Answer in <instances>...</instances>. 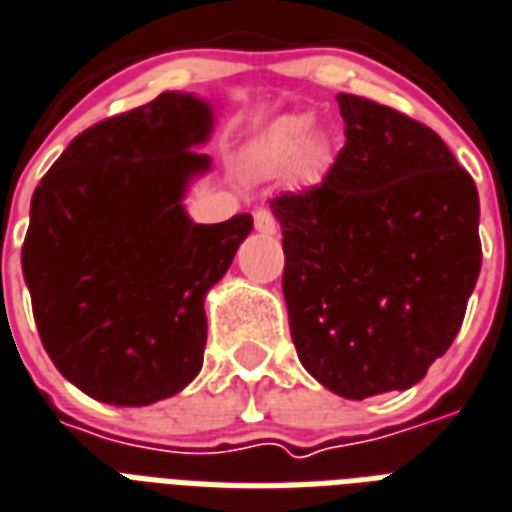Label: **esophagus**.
<instances>
[{"label": "esophagus", "instance_id": "1", "mask_svg": "<svg viewBox=\"0 0 512 512\" xmlns=\"http://www.w3.org/2000/svg\"><path fill=\"white\" fill-rule=\"evenodd\" d=\"M255 230H260V233H265V236H273V233H276V217H273L268 209H257Z\"/></svg>", "mask_w": 512, "mask_h": 512}]
</instances>
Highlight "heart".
Here are the masks:
<instances>
[{
  "label": "heart",
  "mask_w": 512,
  "mask_h": 512,
  "mask_svg": "<svg viewBox=\"0 0 512 512\" xmlns=\"http://www.w3.org/2000/svg\"><path fill=\"white\" fill-rule=\"evenodd\" d=\"M327 166V144L317 139L311 120L303 115L279 117L244 158L247 174L257 179H279L292 174L303 187L317 185Z\"/></svg>",
  "instance_id": "obj_1"
}]
</instances>
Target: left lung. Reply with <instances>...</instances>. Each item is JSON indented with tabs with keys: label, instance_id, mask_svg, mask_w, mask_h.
Here are the masks:
<instances>
[{
	"label": "left lung",
	"instance_id": "obj_1",
	"mask_svg": "<svg viewBox=\"0 0 512 512\" xmlns=\"http://www.w3.org/2000/svg\"><path fill=\"white\" fill-rule=\"evenodd\" d=\"M346 147L325 185L271 201L300 365L346 400L405 392L459 333L481 273V204L446 142L338 93Z\"/></svg>",
	"mask_w": 512,
	"mask_h": 512
}]
</instances>
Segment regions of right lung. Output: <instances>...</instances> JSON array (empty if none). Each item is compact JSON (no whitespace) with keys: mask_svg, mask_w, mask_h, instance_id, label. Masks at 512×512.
<instances>
[{"mask_svg":"<svg viewBox=\"0 0 512 512\" xmlns=\"http://www.w3.org/2000/svg\"><path fill=\"white\" fill-rule=\"evenodd\" d=\"M212 131L209 101L161 93L74 136L31 195L21 265L39 338L99 403L152 405L201 373L206 295L252 230L249 214H187Z\"/></svg>","mask_w":512,"mask_h":512,"instance_id":"right-lung-1","label":"right lung"}]
</instances>
